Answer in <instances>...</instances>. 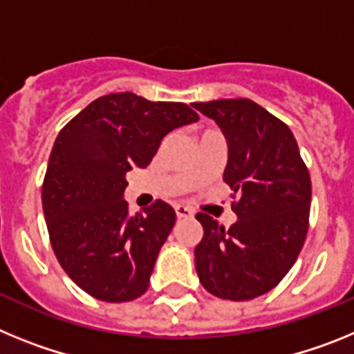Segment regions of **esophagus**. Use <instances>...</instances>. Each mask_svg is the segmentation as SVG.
Here are the masks:
<instances>
[{
  "label": "esophagus",
  "instance_id": "obj_1",
  "mask_svg": "<svg viewBox=\"0 0 354 354\" xmlns=\"http://www.w3.org/2000/svg\"><path fill=\"white\" fill-rule=\"evenodd\" d=\"M175 214L179 220H187V218H193V211L187 209L186 205H175Z\"/></svg>",
  "mask_w": 354,
  "mask_h": 354
}]
</instances>
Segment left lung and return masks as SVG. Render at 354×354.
I'll use <instances>...</instances> for the list:
<instances>
[{"mask_svg":"<svg viewBox=\"0 0 354 354\" xmlns=\"http://www.w3.org/2000/svg\"><path fill=\"white\" fill-rule=\"evenodd\" d=\"M228 147L223 180L237 221L225 228L198 212L204 237L195 268L205 290L246 301L270 292L298 259L308 230L312 184L292 131L250 99L195 102Z\"/></svg>","mask_w":354,"mask_h":354,"instance_id":"1","label":"left lung"}]
</instances>
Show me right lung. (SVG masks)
<instances>
[{"label": "right lung", "mask_w": 354, "mask_h": 354, "mask_svg": "<svg viewBox=\"0 0 354 354\" xmlns=\"http://www.w3.org/2000/svg\"><path fill=\"white\" fill-rule=\"evenodd\" d=\"M196 120L184 102L109 93L56 136L42 186L44 218L60 266L93 298L131 301L149 289L175 211L156 200L129 216L126 174L150 165L170 131Z\"/></svg>", "instance_id": "1"}]
</instances>
